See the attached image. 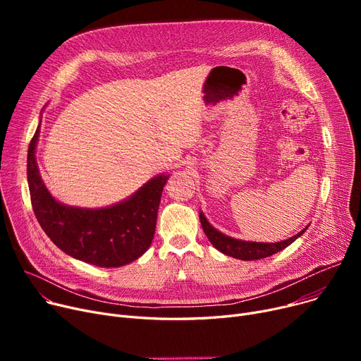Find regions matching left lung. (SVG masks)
<instances>
[{
    "label": "left lung",
    "instance_id": "left-lung-1",
    "mask_svg": "<svg viewBox=\"0 0 361 361\" xmlns=\"http://www.w3.org/2000/svg\"><path fill=\"white\" fill-rule=\"evenodd\" d=\"M199 216H200L202 228H203L207 240L212 243L214 247L226 256H231V257H235L240 260H257V259L272 256V255L283 250L286 247H288L291 243H294L302 233L307 230V226H306L305 230H301L291 238L282 240L278 243L244 241V240H237V238L228 237V235L219 233L218 230H215L214 226L207 222L203 212H200Z\"/></svg>",
    "mask_w": 361,
    "mask_h": 361
}]
</instances>
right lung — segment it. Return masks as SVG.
<instances>
[{"mask_svg": "<svg viewBox=\"0 0 361 361\" xmlns=\"http://www.w3.org/2000/svg\"><path fill=\"white\" fill-rule=\"evenodd\" d=\"M41 123L27 150V183L35 216L51 241L68 256L99 268H118L139 259L154 240L164 185L161 174L128 199L101 209L74 207L55 200L36 162Z\"/></svg>", "mask_w": 361, "mask_h": 361, "instance_id": "add662e5", "label": "right lung"}]
</instances>
